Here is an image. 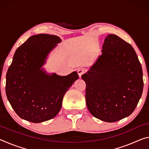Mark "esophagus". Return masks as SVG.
I'll return each instance as SVG.
<instances>
[{"label": "esophagus", "instance_id": "1", "mask_svg": "<svg viewBox=\"0 0 149 149\" xmlns=\"http://www.w3.org/2000/svg\"><path fill=\"white\" fill-rule=\"evenodd\" d=\"M86 72H87V70L84 68H79L77 70V74L79 75V77H81V75L84 74H85Z\"/></svg>", "mask_w": 149, "mask_h": 149}]
</instances>
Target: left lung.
I'll list each match as a JSON object with an SVG mask.
<instances>
[{
    "instance_id": "left-lung-1",
    "label": "left lung",
    "mask_w": 149,
    "mask_h": 149,
    "mask_svg": "<svg viewBox=\"0 0 149 149\" xmlns=\"http://www.w3.org/2000/svg\"><path fill=\"white\" fill-rule=\"evenodd\" d=\"M85 99L93 116L114 122L129 116L143 90V70L132 45L117 35L106 37L102 54L81 76Z\"/></svg>"
}]
</instances>
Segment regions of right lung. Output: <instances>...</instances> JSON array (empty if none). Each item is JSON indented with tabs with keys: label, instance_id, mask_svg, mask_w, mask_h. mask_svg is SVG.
I'll use <instances>...</instances> for the list:
<instances>
[{
	"label": "right lung",
	"instance_id": "add662e5",
	"mask_svg": "<svg viewBox=\"0 0 149 149\" xmlns=\"http://www.w3.org/2000/svg\"><path fill=\"white\" fill-rule=\"evenodd\" d=\"M61 39L56 35L30 37L15 52L6 76V94L19 117L33 123L54 118L61 109L65 93L79 76L47 74L41 67Z\"/></svg>",
	"mask_w": 149,
	"mask_h": 149
}]
</instances>
